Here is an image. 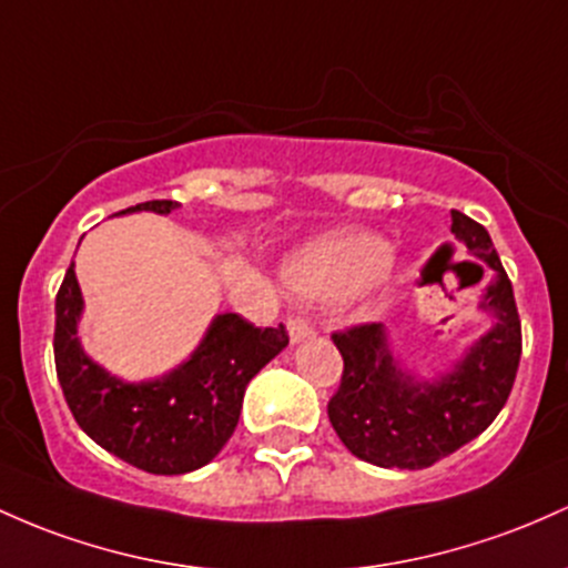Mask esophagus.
<instances>
[{"instance_id": "34e87169", "label": "esophagus", "mask_w": 568, "mask_h": 568, "mask_svg": "<svg viewBox=\"0 0 568 568\" xmlns=\"http://www.w3.org/2000/svg\"><path fill=\"white\" fill-rule=\"evenodd\" d=\"M288 332H291V339L294 342H302L307 339V336H315V326L307 321V317H288Z\"/></svg>"}]
</instances>
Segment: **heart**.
Listing matches in <instances>:
<instances>
[{"label": "heart", "instance_id": "1", "mask_svg": "<svg viewBox=\"0 0 568 568\" xmlns=\"http://www.w3.org/2000/svg\"><path fill=\"white\" fill-rule=\"evenodd\" d=\"M390 255L388 242L375 234H339L298 253L288 280L302 296L334 302L377 283L379 274L388 270Z\"/></svg>", "mask_w": 568, "mask_h": 568}]
</instances>
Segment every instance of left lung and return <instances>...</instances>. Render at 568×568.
I'll return each mask as SVG.
<instances>
[{
    "mask_svg": "<svg viewBox=\"0 0 568 568\" xmlns=\"http://www.w3.org/2000/svg\"><path fill=\"white\" fill-rule=\"evenodd\" d=\"M453 232L496 272L483 302L496 315V326L453 375L417 385L394 364L377 323L332 334L345 366L328 398V420L353 456L383 469H426L460 450L496 420L513 394L523 351L513 283L485 226L453 210Z\"/></svg>",
    "mask_w": 568,
    "mask_h": 568,
    "instance_id": "left-lung-1",
    "label": "left lung"
}]
</instances>
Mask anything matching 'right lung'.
<instances>
[{
  "mask_svg": "<svg viewBox=\"0 0 568 568\" xmlns=\"http://www.w3.org/2000/svg\"><path fill=\"white\" fill-rule=\"evenodd\" d=\"M178 202L153 199L121 210L172 213ZM83 298L74 264L55 294V375L74 420L99 447L151 475H185L210 464L240 420L247 383L288 345V328L253 326L242 315H217L199 351L155 383L129 385L99 369L74 336Z\"/></svg>",
  "mask_w": 568,
  "mask_h": 568,
  "instance_id": "right-lung-1",
  "label": "right lung"
}]
</instances>
